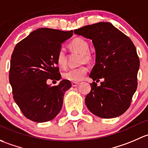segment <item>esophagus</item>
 Returning a JSON list of instances; mask_svg holds the SVG:
<instances>
[{"label":"esophagus","mask_w":148,"mask_h":148,"mask_svg":"<svg viewBox=\"0 0 148 148\" xmlns=\"http://www.w3.org/2000/svg\"><path fill=\"white\" fill-rule=\"evenodd\" d=\"M79 83H77V82H72V83H71V85H72L73 87H77V85H78Z\"/></svg>","instance_id":"obj_1"}]
</instances>
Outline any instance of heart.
I'll return each mask as SVG.
<instances>
[{"instance_id":"obj_1","label":"heart","mask_w":148,"mask_h":148,"mask_svg":"<svg viewBox=\"0 0 148 148\" xmlns=\"http://www.w3.org/2000/svg\"><path fill=\"white\" fill-rule=\"evenodd\" d=\"M70 48L74 51L81 53L80 63H89L91 60V56L89 53V45L84 39L76 38L69 43ZM56 62L60 68H64L66 65L67 58L65 51L63 48H60L56 56ZM88 68L85 66H80L76 68H71L63 73L64 79L72 82H78L83 80L88 73Z\"/></svg>"}]
</instances>
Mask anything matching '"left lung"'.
Here are the masks:
<instances>
[{
  "instance_id": "left-lung-1",
  "label": "left lung",
  "mask_w": 148,
  "mask_h": 148,
  "mask_svg": "<svg viewBox=\"0 0 148 148\" xmlns=\"http://www.w3.org/2000/svg\"><path fill=\"white\" fill-rule=\"evenodd\" d=\"M74 33L90 39L95 47V64L90 77L104 79L99 86L95 82L90 84L91 90L85 100L87 108L102 118L123 115L130 107L138 86L140 60L133 42L108 22L85 25Z\"/></svg>"
}]
</instances>
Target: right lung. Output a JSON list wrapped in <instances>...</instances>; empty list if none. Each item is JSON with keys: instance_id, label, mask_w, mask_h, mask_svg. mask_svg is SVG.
Wrapping results in <instances>:
<instances>
[{"instance_id": "add662e5", "label": "right lung", "mask_w": 148, "mask_h": 148, "mask_svg": "<svg viewBox=\"0 0 148 148\" xmlns=\"http://www.w3.org/2000/svg\"><path fill=\"white\" fill-rule=\"evenodd\" d=\"M73 31L48 28L31 32L14 48L11 56L9 81L13 99L25 117L36 123L53 120L60 112L69 80L56 86L47 84L48 79L61 78L56 56L62 43Z\"/></svg>"}]
</instances>
